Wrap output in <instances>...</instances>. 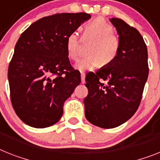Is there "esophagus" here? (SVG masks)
<instances>
[{
  "mask_svg": "<svg viewBox=\"0 0 160 160\" xmlns=\"http://www.w3.org/2000/svg\"><path fill=\"white\" fill-rule=\"evenodd\" d=\"M80 76H81V83L84 84L85 83V73L84 72H81Z\"/></svg>",
  "mask_w": 160,
  "mask_h": 160,
  "instance_id": "1",
  "label": "esophagus"
}]
</instances>
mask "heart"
<instances>
[{
	"label": "heart",
	"mask_w": 160,
	"mask_h": 160,
	"mask_svg": "<svg viewBox=\"0 0 160 160\" xmlns=\"http://www.w3.org/2000/svg\"><path fill=\"white\" fill-rule=\"evenodd\" d=\"M113 27L102 18H97L84 24L81 40L89 42L85 57L76 62L75 68L80 72L92 70L102 65L108 67L116 60L121 48V41L114 33ZM80 40L76 32H71L67 37L66 49L69 59L76 60L79 55Z\"/></svg>",
	"instance_id": "heart-1"
}]
</instances>
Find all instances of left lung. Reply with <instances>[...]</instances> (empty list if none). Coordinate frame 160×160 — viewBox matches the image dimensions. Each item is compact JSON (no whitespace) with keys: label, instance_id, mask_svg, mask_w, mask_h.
<instances>
[{"label":"left lung","instance_id":"obj_1","mask_svg":"<svg viewBox=\"0 0 160 160\" xmlns=\"http://www.w3.org/2000/svg\"><path fill=\"white\" fill-rule=\"evenodd\" d=\"M111 22L121 41L117 58L85 76V117L102 128L118 127L135 114L149 73L147 48L140 32L120 18H112Z\"/></svg>","mask_w":160,"mask_h":160}]
</instances>
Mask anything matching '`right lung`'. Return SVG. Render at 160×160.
I'll use <instances>...</instances> for the list:
<instances>
[{"instance_id":"obj_1","label":"right lung","mask_w":160,"mask_h":160,"mask_svg":"<svg viewBox=\"0 0 160 160\" xmlns=\"http://www.w3.org/2000/svg\"><path fill=\"white\" fill-rule=\"evenodd\" d=\"M90 17L87 13L52 14L20 36L8 79L13 108L28 125L46 128L61 119L65 101L81 81L67 55V37Z\"/></svg>"}]
</instances>
